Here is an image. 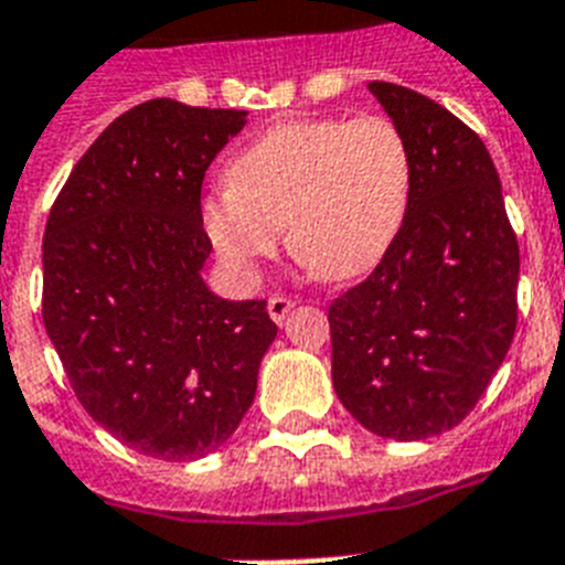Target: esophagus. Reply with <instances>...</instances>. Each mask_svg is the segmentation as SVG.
<instances>
[{
  "label": "esophagus",
  "mask_w": 565,
  "mask_h": 565,
  "mask_svg": "<svg viewBox=\"0 0 565 565\" xmlns=\"http://www.w3.org/2000/svg\"><path fill=\"white\" fill-rule=\"evenodd\" d=\"M296 307V301H292L290 296H273L267 301V310H269V319L275 321V324H281L284 319H287V312Z\"/></svg>",
  "instance_id": "1"
}]
</instances>
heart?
Instances as JSON below:
<instances>
[{
  "instance_id": "heart-1",
  "label": "heart",
  "mask_w": 565,
  "mask_h": 565,
  "mask_svg": "<svg viewBox=\"0 0 565 565\" xmlns=\"http://www.w3.org/2000/svg\"><path fill=\"white\" fill-rule=\"evenodd\" d=\"M411 151L382 114L312 117L264 131L230 166V186L203 201L217 255L253 273L287 226L292 258L327 281L385 258L411 203Z\"/></svg>"
}]
</instances>
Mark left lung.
I'll list each match as a JSON object with an SVG mask.
<instances>
[{
    "mask_svg": "<svg viewBox=\"0 0 565 565\" xmlns=\"http://www.w3.org/2000/svg\"><path fill=\"white\" fill-rule=\"evenodd\" d=\"M411 151L393 246L330 305L333 387L364 428L428 439L466 419L516 327L520 246L486 143L405 85L367 83Z\"/></svg>",
    "mask_w": 565,
    "mask_h": 565,
    "instance_id": "left-lung-1",
    "label": "left lung"
}]
</instances>
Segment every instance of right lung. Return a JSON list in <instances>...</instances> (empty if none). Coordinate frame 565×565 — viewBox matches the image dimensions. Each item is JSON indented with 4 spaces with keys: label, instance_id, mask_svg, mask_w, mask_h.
<instances>
[{
    "label": "right lung",
    "instance_id": "obj_1",
    "mask_svg": "<svg viewBox=\"0 0 565 565\" xmlns=\"http://www.w3.org/2000/svg\"><path fill=\"white\" fill-rule=\"evenodd\" d=\"M246 111L149 99L77 160L42 241V321L71 387L108 434L154 459L235 434L278 327L267 301H226L201 269L203 174Z\"/></svg>",
    "mask_w": 565,
    "mask_h": 565
}]
</instances>
